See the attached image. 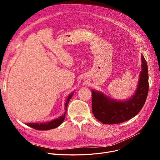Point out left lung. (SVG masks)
<instances>
[{
  "instance_id": "1",
  "label": "left lung",
  "mask_w": 160,
  "mask_h": 160,
  "mask_svg": "<svg viewBox=\"0 0 160 160\" xmlns=\"http://www.w3.org/2000/svg\"><path fill=\"white\" fill-rule=\"evenodd\" d=\"M141 71L138 88L131 98L117 101L101 92L92 90V112L95 118L103 124H119L130 120L141 111L148 92V66L141 55Z\"/></svg>"
}]
</instances>
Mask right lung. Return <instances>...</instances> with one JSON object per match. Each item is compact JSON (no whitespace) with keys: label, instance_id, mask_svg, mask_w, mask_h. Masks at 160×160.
Segmentation results:
<instances>
[{"label":"right lung","instance_id":"obj_1","mask_svg":"<svg viewBox=\"0 0 160 160\" xmlns=\"http://www.w3.org/2000/svg\"><path fill=\"white\" fill-rule=\"evenodd\" d=\"M74 94V92H72V93L68 96V98H67L66 102L65 104V112L63 115L60 116L58 118L54 119L52 121H50L48 122H41V123H26V125L28 126V127L36 129L38 130H51L53 128H56L58 127H59L64 121L65 118V115H66V111H67V106H68V104L69 102L70 99L72 98V95Z\"/></svg>","mask_w":160,"mask_h":160}]
</instances>
